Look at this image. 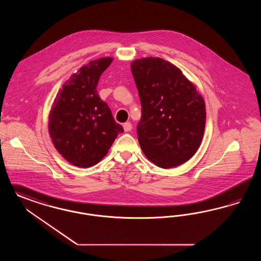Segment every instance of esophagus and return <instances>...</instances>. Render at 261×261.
Instances as JSON below:
<instances>
[{"instance_id": "esophagus-1", "label": "esophagus", "mask_w": 261, "mask_h": 261, "mask_svg": "<svg viewBox=\"0 0 261 261\" xmlns=\"http://www.w3.org/2000/svg\"><path fill=\"white\" fill-rule=\"evenodd\" d=\"M123 129H124L125 132L131 131V130H132V124H131L130 122H126V123L123 124Z\"/></svg>"}]
</instances>
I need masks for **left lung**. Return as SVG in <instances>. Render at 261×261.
I'll list each match as a JSON object with an SVG mask.
<instances>
[{
	"instance_id": "8db88e82",
	"label": "left lung",
	"mask_w": 261,
	"mask_h": 261,
	"mask_svg": "<svg viewBox=\"0 0 261 261\" xmlns=\"http://www.w3.org/2000/svg\"><path fill=\"white\" fill-rule=\"evenodd\" d=\"M142 104L138 141L146 158L163 169L188 161L201 146L206 123L202 95L174 64L159 57L131 63Z\"/></svg>"
}]
</instances>
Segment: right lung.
<instances>
[{
  "label": "right lung",
  "mask_w": 261,
  "mask_h": 261,
  "mask_svg": "<svg viewBox=\"0 0 261 261\" xmlns=\"http://www.w3.org/2000/svg\"><path fill=\"white\" fill-rule=\"evenodd\" d=\"M113 57L91 60L58 91L48 115V132L57 151L73 166L92 167L123 132L97 92L100 76Z\"/></svg>",
  "instance_id": "obj_1"
}]
</instances>
